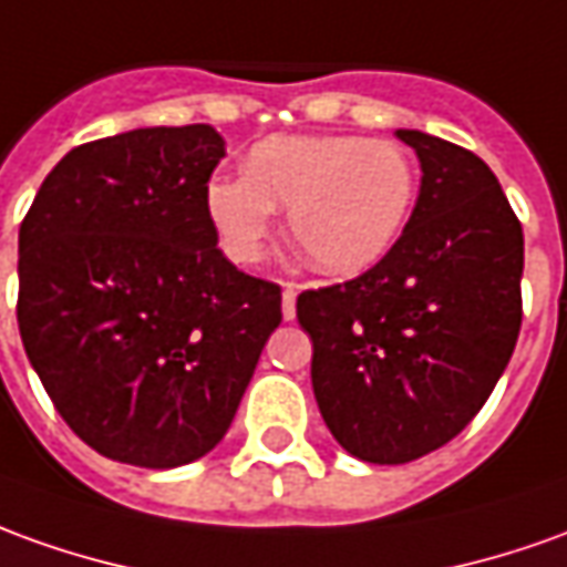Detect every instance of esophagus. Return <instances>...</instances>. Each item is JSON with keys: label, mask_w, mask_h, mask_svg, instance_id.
I'll return each mask as SVG.
<instances>
[{"label": "esophagus", "mask_w": 567, "mask_h": 567, "mask_svg": "<svg viewBox=\"0 0 567 567\" xmlns=\"http://www.w3.org/2000/svg\"><path fill=\"white\" fill-rule=\"evenodd\" d=\"M296 284H290V280H287V284H284V318H287V321H292V318H296Z\"/></svg>", "instance_id": "obj_1"}]
</instances>
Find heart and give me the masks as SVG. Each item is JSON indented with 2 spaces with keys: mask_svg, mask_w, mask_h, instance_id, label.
Instances as JSON below:
<instances>
[{
  "mask_svg": "<svg viewBox=\"0 0 567 567\" xmlns=\"http://www.w3.org/2000/svg\"><path fill=\"white\" fill-rule=\"evenodd\" d=\"M416 169L395 142L358 135H277L246 157L240 175L206 185V216L225 256L256 261L290 209V237L311 268L354 275L380 261L408 221Z\"/></svg>",
  "mask_w": 567,
  "mask_h": 567,
  "instance_id": "obj_1",
  "label": "heart"
}]
</instances>
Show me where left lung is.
Returning a JSON list of instances; mask_svg holds the SVG:
<instances>
[{"label": "left lung", "mask_w": 567, "mask_h": 567, "mask_svg": "<svg viewBox=\"0 0 567 567\" xmlns=\"http://www.w3.org/2000/svg\"><path fill=\"white\" fill-rule=\"evenodd\" d=\"M423 166L392 249L364 275L299 292L311 385L351 456L410 463L485 408L522 330V221L497 175L460 144L398 128Z\"/></svg>", "instance_id": "1"}]
</instances>
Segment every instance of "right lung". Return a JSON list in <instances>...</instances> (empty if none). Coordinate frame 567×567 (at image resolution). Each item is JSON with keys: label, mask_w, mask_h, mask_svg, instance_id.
Instances as JSON below:
<instances>
[{"label": "right lung", "mask_w": 567, "mask_h": 567, "mask_svg": "<svg viewBox=\"0 0 567 567\" xmlns=\"http://www.w3.org/2000/svg\"><path fill=\"white\" fill-rule=\"evenodd\" d=\"M213 126L73 147L18 234V327L54 410L97 454L172 470L225 439L280 287L237 271L206 216Z\"/></svg>", "instance_id": "right-lung-1"}]
</instances>
